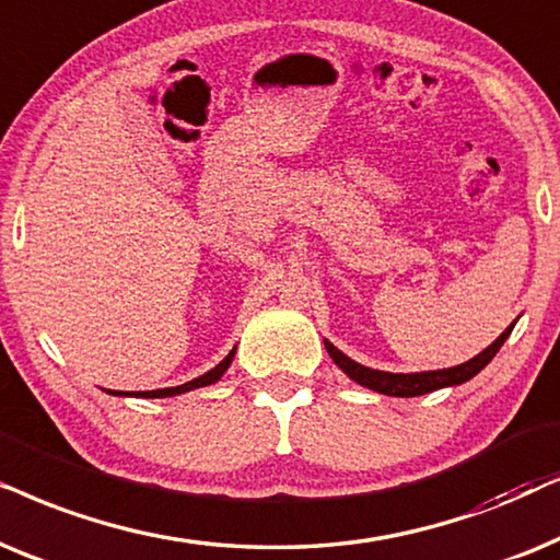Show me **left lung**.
I'll use <instances>...</instances> for the list:
<instances>
[{
	"mask_svg": "<svg viewBox=\"0 0 560 560\" xmlns=\"http://www.w3.org/2000/svg\"><path fill=\"white\" fill-rule=\"evenodd\" d=\"M512 327L514 323L506 327V330L499 335L487 350H481L479 355L471 358V361L460 363V366H453V369H443V371H424V374H386V371H374V369L361 366V363L350 361V358L346 353H340L330 340H325V348L332 361L361 386H369V389L386 394V397H420V394L443 389V386H456V384L468 382V378H474L483 366H487L491 358L497 355V350L504 346V340L510 338Z\"/></svg>",
	"mask_w": 560,
	"mask_h": 560,
	"instance_id": "8db88e82",
	"label": "left lung"
}]
</instances>
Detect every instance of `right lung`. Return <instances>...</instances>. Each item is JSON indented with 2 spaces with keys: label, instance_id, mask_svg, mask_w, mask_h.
<instances>
[{
  "label": "right lung",
  "instance_id": "1",
  "mask_svg": "<svg viewBox=\"0 0 560 560\" xmlns=\"http://www.w3.org/2000/svg\"><path fill=\"white\" fill-rule=\"evenodd\" d=\"M233 355H235V348L230 350V353L222 358V361L218 363V366H214L212 371H207L205 376H199V378H194V382H186V384H182V386H174V389H155V392H138V397H148V399H159V397H174V394H182V392H189V389H197V386H207V384H214L218 382V378L225 374L228 371V366L230 363H233Z\"/></svg>",
  "mask_w": 560,
  "mask_h": 560
}]
</instances>
